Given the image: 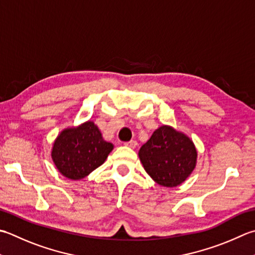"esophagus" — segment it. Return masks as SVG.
<instances>
[{
  "instance_id": "34e87169",
  "label": "esophagus",
  "mask_w": 255,
  "mask_h": 255,
  "mask_svg": "<svg viewBox=\"0 0 255 255\" xmlns=\"http://www.w3.org/2000/svg\"><path fill=\"white\" fill-rule=\"evenodd\" d=\"M124 144H125V146L130 147V148H136V147H137V141H136V140H130V141L125 142Z\"/></svg>"
}]
</instances>
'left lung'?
<instances>
[{
  "mask_svg": "<svg viewBox=\"0 0 255 255\" xmlns=\"http://www.w3.org/2000/svg\"><path fill=\"white\" fill-rule=\"evenodd\" d=\"M138 156L153 181L162 187L173 188L186 181L192 173L198 152L186 133L163 125L142 144Z\"/></svg>",
  "mask_w": 255,
  "mask_h": 255,
  "instance_id": "left-lung-1",
  "label": "left lung"
}]
</instances>
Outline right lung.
<instances>
[{
	"label": "right lung",
	"instance_id": "1",
	"mask_svg": "<svg viewBox=\"0 0 255 255\" xmlns=\"http://www.w3.org/2000/svg\"><path fill=\"white\" fill-rule=\"evenodd\" d=\"M114 144L104 140L94 122L65 128L55 139L52 159L64 177L81 180L106 161Z\"/></svg>",
	"mask_w": 255,
	"mask_h": 255
}]
</instances>
